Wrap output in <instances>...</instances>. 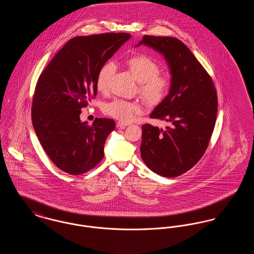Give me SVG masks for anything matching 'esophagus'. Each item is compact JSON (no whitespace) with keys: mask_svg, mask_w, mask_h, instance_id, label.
I'll use <instances>...</instances> for the list:
<instances>
[{"mask_svg":"<svg viewBox=\"0 0 254 254\" xmlns=\"http://www.w3.org/2000/svg\"><path fill=\"white\" fill-rule=\"evenodd\" d=\"M127 126H130V123L126 121L117 122V127H127Z\"/></svg>","mask_w":254,"mask_h":254,"instance_id":"obj_1","label":"esophagus"}]
</instances>
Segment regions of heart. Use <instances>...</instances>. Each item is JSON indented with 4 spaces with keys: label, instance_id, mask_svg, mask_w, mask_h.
<instances>
[{
    "label": "heart",
    "instance_id": "obj_1",
    "mask_svg": "<svg viewBox=\"0 0 254 254\" xmlns=\"http://www.w3.org/2000/svg\"><path fill=\"white\" fill-rule=\"evenodd\" d=\"M130 72L139 82V92L149 105H157L164 100L169 91L170 81L165 75L159 74L160 65L157 62L146 55H135L127 61ZM116 70L113 62L105 63L97 73L96 87L98 91L106 92L109 82ZM106 114L120 120H130L135 114L142 111L139 102H130L124 99H114L104 106Z\"/></svg>",
    "mask_w": 254,
    "mask_h": 254
}]
</instances>
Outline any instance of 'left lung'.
Wrapping results in <instances>:
<instances>
[{"label":"left lung","instance_id":"obj_1","mask_svg":"<svg viewBox=\"0 0 254 254\" xmlns=\"http://www.w3.org/2000/svg\"><path fill=\"white\" fill-rule=\"evenodd\" d=\"M145 45L161 53L169 64V94L150 118L169 122L165 129L142 126L141 156L147 168L163 177L187 172L202 158L217 117V93L211 77L180 40L145 35Z\"/></svg>","mask_w":254,"mask_h":254}]
</instances>
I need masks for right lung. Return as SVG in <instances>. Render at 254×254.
Segmentation results:
<instances>
[{"mask_svg": "<svg viewBox=\"0 0 254 254\" xmlns=\"http://www.w3.org/2000/svg\"><path fill=\"white\" fill-rule=\"evenodd\" d=\"M103 33L70 39L40 75L31 119L40 144L63 171L79 175L104 158L106 140L115 128L111 119L81 122V109L97 95L100 67L130 38Z\"/></svg>", "mask_w": 254, "mask_h": 254, "instance_id": "add662e5", "label": "right lung"}]
</instances>
